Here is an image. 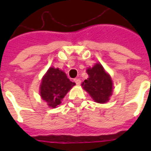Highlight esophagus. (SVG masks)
Here are the masks:
<instances>
[{"label": "esophagus", "mask_w": 151, "mask_h": 151, "mask_svg": "<svg viewBox=\"0 0 151 151\" xmlns=\"http://www.w3.org/2000/svg\"><path fill=\"white\" fill-rule=\"evenodd\" d=\"M73 81L75 82V83L77 84V85H80V84H81V80H80L79 78H75Z\"/></svg>", "instance_id": "34e87169"}]
</instances>
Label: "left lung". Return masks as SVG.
<instances>
[{"instance_id":"8db88e82","label":"left lung","mask_w":151,"mask_h":151,"mask_svg":"<svg viewBox=\"0 0 151 151\" xmlns=\"http://www.w3.org/2000/svg\"><path fill=\"white\" fill-rule=\"evenodd\" d=\"M86 72L89 78L82 83V88L96 103H107L112 95V81L110 75L99 63L92 68H88Z\"/></svg>"}]
</instances>
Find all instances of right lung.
<instances>
[{
	"label": "right lung",
	"mask_w": 151,
	"mask_h": 151,
	"mask_svg": "<svg viewBox=\"0 0 151 151\" xmlns=\"http://www.w3.org/2000/svg\"><path fill=\"white\" fill-rule=\"evenodd\" d=\"M74 85L75 83L67 78L65 73L58 68L51 67L41 81L40 96L49 107L55 108L61 104L62 99Z\"/></svg>",
	"instance_id": "add662e5"
}]
</instances>
